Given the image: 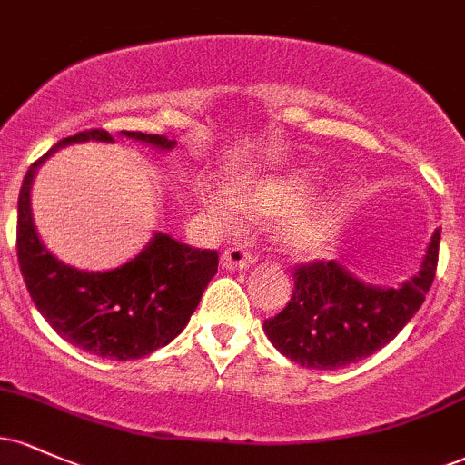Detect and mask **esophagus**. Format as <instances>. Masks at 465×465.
Returning <instances> with one entry per match:
<instances>
[{
  "label": "esophagus",
  "instance_id": "obj_1",
  "mask_svg": "<svg viewBox=\"0 0 465 465\" xmlns=\"http://www.w3.org/2000/svg\"><path fill=\"white\" fill-rule=\"evenodd\" d=\"M253 262H255V253L249 247H244V244H233V247L223 251L221 255V264L229 271L249 269Z\"/></svg>",
  "mask_w": 465,
  "mask_h": 465
}]
</instances>
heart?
Listing matches in <instances>:
<instances>
[{"mask_svg": "<svg viewBox=\"0 0 465 465\" xmlns=\"http://www.w3.org/2000/svg\"><path fill=\"white\" fill-rule=\"evenodd\" d=\"M303 199H306V185L297 179H277L249 185L240 196V201L249 210L266 212V214L295 210L297 205H302ZM203 201L223 227L238 225L240 218H242V210L238 207V203L223 192H205ZM330 225H332V210H330L328 203H322V205L292 216L282 229V238H284L286 247L295 253H308L323 242Z\"/></svg>", "mask_w": 465, "mask_h": 465, "instance_id": "1", "label": "heart"}]
</instances>
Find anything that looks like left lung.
<instances>
[{"instance_id": "left-lung-1", "label": "left lung", "mask_w": 465, "mask_h": 465, "mask_svg": "<svg viewBox=\"0 0 465 465\" xmlns=\"http://www.w3.org/2000/svg\"><path fill=\"white\" fill-rule=\"evenodd\" d=\"M440 229L430 238L418 275L400 288L362 284L334 260H314L292 271V297L266 319L264 332L277 351L297 365L334 370L350 365L389 341L411 322L435 280Z\"/></svg>"}]
</instances>
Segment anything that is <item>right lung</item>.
I'll use <instances>...</instances> for the list:
<instances>
[{"label": "right lung", "instance_id": "add662e5", "mask_svg": "<svg viewBox=\"0 0 465 465\" xmlns=\"http://www.w3.org/2000/svg\"><path fill=\"white\" fill-rule=\"evenodd\" d=\"M124 135L159 148L174 146V140L163 135L142 131ZM87 140L114 142V137L103 129L76 133L54 143L25 173L17 210L19 269L35 306L63 339L104 359H142L168 345L188 325L216 275L218 253L157 233L135 260L106 273L76 271L56 260L32 223V179L58 148Z\"/></svg>", "mask_w": 465, "mask_h": 465}]
</instances>
